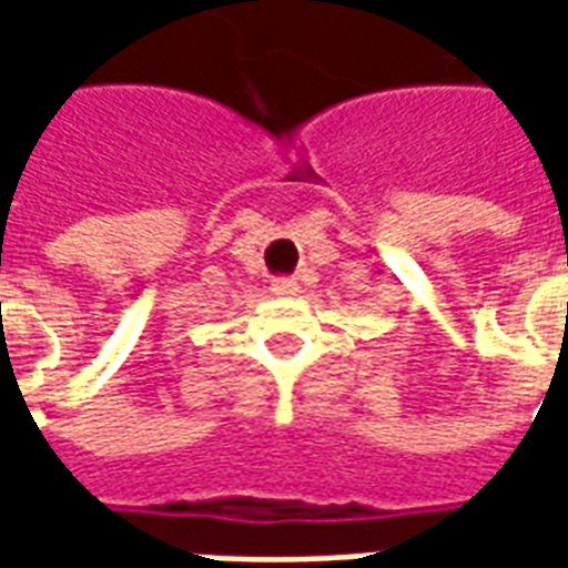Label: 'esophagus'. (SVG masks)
Here are the masks:
<instances>
[{"instance_id":"1","label":"esophagus","mask_w":568,"mask_h":568,"mask_svg":"<svg viewBox=\"0 0 568 568\" xmlns=\"http://www.w3.org/2000/svg\"><path fill=\"white\" fill-rule=\"evenodd\" d=\"M271 292L273 295H295L297 283L295 280H288V276H276L271 283Z\"/></svg>"}]
</instances>
